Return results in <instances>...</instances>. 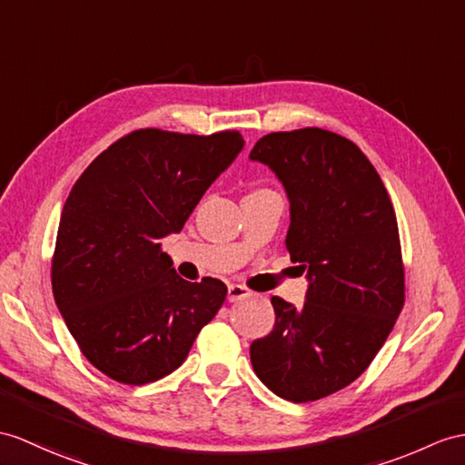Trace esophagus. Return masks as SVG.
Masks as SVG:
<instances>
[{"instance_id":"esophagus-1","label":"esophagus","mask_w":465,"mask_h":465,"mask_svg":"<svg viewBox=\"0 0 465 465\" xmlns=\"http://www.w3.org/2000/svg\"><path fill=\"white\" fill-rule=\"evenodd\" d=\"M229 302H241V300H246V298H251L252 296V292L248 290V288H244V286H241V284H231L229 286Z\"/></svg>"}]
</instances>
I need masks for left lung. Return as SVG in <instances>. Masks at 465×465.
<instances>
[{
    "instance_id": "left-lung-1",
    "label": "left lung",
    "mask_w": 465,
    "mask_h": 465,
    "mask_svg": "<svg viewBox=\"0 0 465 465\" xmlns=\"http://www.w3.org/2000/svg\"><path fill=\"white\" fill-rule=\"evenodd\" d=\"M251 160L286 189V248L310 282L302 308L272 298L276 323L252 341V369L282 399L312 402L353 382L392 331L404 305L399 224L377 169L343 135L274 132Z\"/></svg>"
}]
</instances>
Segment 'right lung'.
Listing matches in <instances>:
<instances>
[{"instance_id":"right-lung-1","label":"right lung","mask_w":465,"mask_h":465,"mask_svg":"<svg viewBox=\"0 0 465 465\" xmlns=\"http://www.w3.org/2000/svg\"><path fill=\"white\" fill-rule=\"evenodd\" d=\"M244 140L155 128L112 143L66 199L53 296L83 355L106 377L145 384L173 372L226 298L217 278L187 282L162 251Z\"/></svg>"}]
</instances>
